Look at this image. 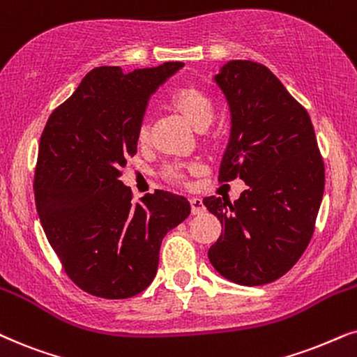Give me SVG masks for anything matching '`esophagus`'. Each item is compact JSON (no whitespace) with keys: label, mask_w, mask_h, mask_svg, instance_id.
Here are the masks:
<instances>
[{"label":"esophagus","mask_w":357,"mask_h":357,"mask_svg":"<svg viewBox=\"0 0 357 357\" xmlns=\"http://www.w3.org/2000/svg\"><path fill=\"white\" fill-rule=\"evenodd\" d=\"M190 205H192V213L193 215H202L203 211H205V205H203V200L202 198H190Z\"/></svg>","instance_id":"esophagus-1"}]
</instances>
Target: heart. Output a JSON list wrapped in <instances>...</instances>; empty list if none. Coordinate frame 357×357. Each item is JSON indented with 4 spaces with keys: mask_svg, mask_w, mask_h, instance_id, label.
<instances>
[{
    "mask_svg": "<svg viewBox=\"0 0 357 357\" xmlns=\"http://www.w3.org/2000/svg\"><path fill=\"white\" fill-rule=\"evenodd\" d=\"M170 101L198 129L206 128L213 121V118H215V105H213L210 96L198 86L177 88L172 96H170ZM147 136H149L147 124H141L137 139L141 142H144L147 141ZM198 169H200V165L195 164V162H190V164H170L164 169V175L167 178L174 180V182H178V180L183 178L185 172H195Z\"/></svg>",
    "mask_w": 357,
    "mask_h": 357,
    "instance_id": "b5f03b06",
    "label": "heart"
}]
</instances>
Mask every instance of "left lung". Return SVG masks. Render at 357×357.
Masks as SVG:
<instances>
[{
	"label": "left lung",
	"mask_w": 357,
	"mask_h": 357,
	"mask_svg": "<svg viewBox=\"0 0 357 357\" xmlns=\"http://www.w3.org/2000/svg\"><path fill=\"white\" fill-rule=\"evenodd\" d=\"M215 82L231 111L218 180L239 177L248 190L234 203L203 200L223 226L208 259L234 284H269L297 264L312 239L325 164L307 109L266 66L231 60Z\"/></svg>",
	"instance_id": "left-lung-1"
}]
</instances>
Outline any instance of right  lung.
<instances>
[{
  "mask_svg": "<svg viewBox=\"0 0 357 357\" xmlns=\"http://www.w3.org/2000/svg\"><path fill=\"white\" fill-rule=\"evenodd\" d=\"M182 62L96 67L54 109L39 142L36 206L49 244L86 294L119 300L154 280L164 236L190 215L185 197L155 190L132 203L119 177L137 152L147 101Z\"/></svg>",
  "mask_w": 357,
  "mask_h": 357,
  "instance_id": "obj_1",
  "label": "right lung"
}]
</instances>
